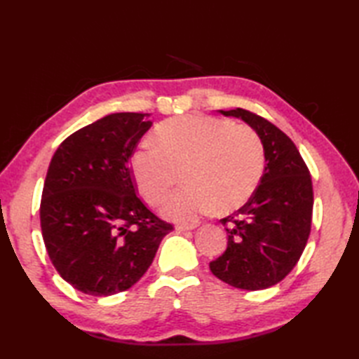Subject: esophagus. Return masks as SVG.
I'll return each instance as SVG.
<instances>
[{"instance_id":"1","label":"esophagus","mask_w":359,"mask_h":359,"mask_svg":"<svg viewBox=\"0 0 359 359\" xmlns=\"http://www.w3.org/2000/svg\"><path fill=\"white\" fill-rule=\"evenodd\" d=\"M197 226V224H177V230L179 231H187V230H194V228Z\"/></svg>"}]
</instances>
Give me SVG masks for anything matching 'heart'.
Listing matches in <instances>:
<instances>
[{"instance_id":"obj_1","label":"heart","mask_w":359,"mask_h":359,"mask_svg":"<svg viewBox=\"0 0 359 359\" xmlns=\"http://www.w3.org/2000/svg\"><path fill=\"white\" fill-rule=\"evenodd\" d=\"M156 142H143L131 157L134 180L143 199L160 205L184 172L188 187L166 201L163 212L191 222L217 208L233 211L247 203L261 185L265 148L248 125L208 116L165 120Z\"/></svg>"}]
</instances>
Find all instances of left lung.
<instances>
[{"instance_id":"obj_1","label":"left lung","mask_w":359,"mask_h":359,"mask_svg":"<svg viewBox=\"0 0 359 359\" xmlns=\"http://www.w3.org/2000/svg\"><path fill=\"white\" fill-rule=\"evenodd\" d=\"M220 112L242 118L261 135L265 171L251 199L220 219L228 243L210 269L236 288H269L294 269L307 245L313 215L311 175L293 140L271 121L242 108Z\"/></svg>"}]
</instances>
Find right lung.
Here are the masks:
<instances>
[{
	"instance_id": "obj_1",
	"label": "right lung",
	"mask_w": 359,
	"mask_h": 359,
	"mask_svg": "<svg viewBox=\"0 0 359 359\" xmlns=\"http://www.w3.org/2000/svg\"><path fill=\"white\" fill-rule=\"evenodd\" d=\"M149 114H111L67 137L53 154L40 203L43 241L66 282L93 296L125 292L174 230L135 194L129 158Z\"/></svg>"
}]
</instances>
